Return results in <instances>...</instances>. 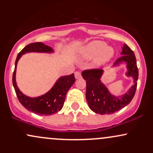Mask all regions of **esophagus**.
<instances>
[{
    "label": "esophagus",
    "mask_w": 153,
    "mask_h": 153,
    "mask_svg": "<svg viewBox=\"0 0 153 153\" xmlns=\"http://www.w3.org/2000/svg\"><path fill=\"white\" fill-rule=\"evenodd\" d=\"M75 79H80L81 78V74H80V72L76 71L75 73Z\"/></svg>",
    "instance_id": "34e87169"
}]
</instances>
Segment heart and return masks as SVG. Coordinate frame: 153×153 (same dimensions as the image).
<instances>
[{"mask_svg": "<svg viewBox=\"0 0 153 153\" xmlns=\"http://www.w3.org/2000/svg\"><path fill=\"white\" fill-rule=\"evenodd\" d=\"M82 57L85 59H93V65L101 67L109 62L115 55L114 47L100 40H94L88 43L80 51Z\"/></svg>", "mask_w": 153, "mask_h": 153, "instance_id": "1", "label": "heart"}]
</instances>
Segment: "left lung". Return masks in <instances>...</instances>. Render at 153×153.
I'll list each match as a JSON object with an SVG mask.
<instances>
[{"mask_svg": "<svg viewBox=\"0 0 153 153\" xmlns=\"http://www.w3.org/2000/svg\"><path fill=\"white\" fill-rule=\"evenodd\" d=\"M121 57L116 60L111 68L118 67L125 62L127 77H131L134 85L129 88L124 94L114 96L108 91V88L101 82V77L104 73L102 69H93L82 72V78L86 80L85 98L89 108L99 114H111L122 109L132 100L136 91L137 80L138 79V68L136 57L132 50L126 44L122 47Z\"/></svg>", "mask_w": 153, "mask_h": 153, "instance_id": "obj_1", "label": "left lung"}]
</instances>
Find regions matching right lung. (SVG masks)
I'll use <instances>...</instances> for the list:
<instances>
[{
  "label": "right lung",
  "instance_id": "add662e5",
  "mask_svg": "<svg viewBox=\"0 0 153 153\" xmlns=\"http://www.w3.org/2000/svg\"><path fill=\"white\" fill-rule=\"evenodd\" d=\"M29 52L38 53H54L52 47L42 42H34L26 45L17 55L15 62V69L13 74V85L17 98L26 109L39 115L54 114L62 109L68 91L75 81L74 73L69 75L60 76L53 86L46 94L38 97H29L19 90L16 80V67L19 59L23 54Z\"/></svg>",
  "mask_w": 153,
  "mask_h": 153
}]
</instances>
